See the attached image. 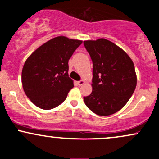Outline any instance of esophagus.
<instances>
[{
    "instance_id": "esophagus-1",
    "label": "esophagus",
    "mask_w": 159,
    "mask_h": 159,
    "mask_svg": "<svg viewBox=\"0 0 159 159\" xmlns=\"http://www.w3.org/2000/svg\"><path fill=\"white\" fill-rule=\"evenodd\" d=\"M84 84H85V81H84V80H81V81H78V84L79 85V86H81V85H83Z\"/></svg>"
}]
</instances>
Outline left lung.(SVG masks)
<instances>
[{
    "instance_id": "obj_1",
    "label": "left lung",
    "mask_w": 159,
    "mask_h": 159,
    "mask_svg": "<svg viewBox=\"0 0 159 159\" xmlns=\"http://www.w3.org/2000/svg\"><path fill=\"white\" fill-rule=\"evenodd\" d=\"M93 64L92 93L84 97L96 114L109 116L125 106L137 85L134 63L120 47L104 38L84 41Z\"/></svg>"
}]
</instances>
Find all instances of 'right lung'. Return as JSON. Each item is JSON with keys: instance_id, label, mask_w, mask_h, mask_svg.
Segmentation results:
<instances>
[{"instance_id": "1", "label": "right lung", "mask_w": 159, "mask_h": 159, "mask_svg": "<svg viewBox=\"0 0 159 159\" xmlns=\"http://www.w3.org/2000/svg\"><path fill=\"white\" fill-rule=\"evenodd\" d=\"M82 40L59 36L42 45L27 57L21 72L26 96L36 107L50 110L65 101L74 87L69 60Z\"/></svg>"}]
</instances>
